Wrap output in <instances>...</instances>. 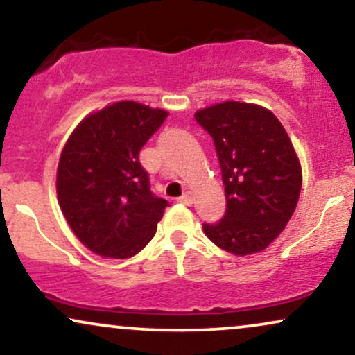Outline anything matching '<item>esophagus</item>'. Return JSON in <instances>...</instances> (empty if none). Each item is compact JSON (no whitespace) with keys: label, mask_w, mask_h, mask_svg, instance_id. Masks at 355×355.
<instances>
[{"label":"esophagus","mask_w":355,"mask_h":355,"mask_svg":"<svg viewBox=\"0 0 355 355\" xmlns=\"http://www.w3.org/2000/svg\"><path fill=\"white\" fill-rule=\"evenodd\" d=\"M178 202L183 203V205H191V202H193V195H191V191H185V193L178 198Z\"/></svg>","instance_id":"34e87169"}]
</instances>
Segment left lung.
I'll return each mask as SVG.
<instances>
[{"mask_svg":"<svg viewBox=\"0 0 355 355\" xmlns=\"http://www.w3.org/2000/svg\"><path fill=\"white\" fill-rule=\"evenodd\" d=\"M214 138L227 210L218 223H203L215 245L243 257L262 252L294 214L302 168L287 132L270 110L223 101L195 113Z\"/></svg>","mask_w":355,"mask_h":355,"instance_id":"left-lung-1","label":"left lung"}]
</instances>
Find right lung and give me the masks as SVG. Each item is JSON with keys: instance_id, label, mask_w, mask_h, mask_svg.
<instances>
[{"instance_id": "add662e5", "label": "right lung", "mask_w": 355, "mask_h": 355, "mask_svg": "<svg viewBox=\"0 0 355 355\" xmlns=\"http://www.w3.org/2000/svg\"><path fill=\"white\" fill-rule=\"evenodd\" d=\"M168 112L116 101L73 130L56 172L60 209L85 247L105 259L137 255L157 232L168 202L150 191L140 150Z\"/></svg>"}]
</instances>
